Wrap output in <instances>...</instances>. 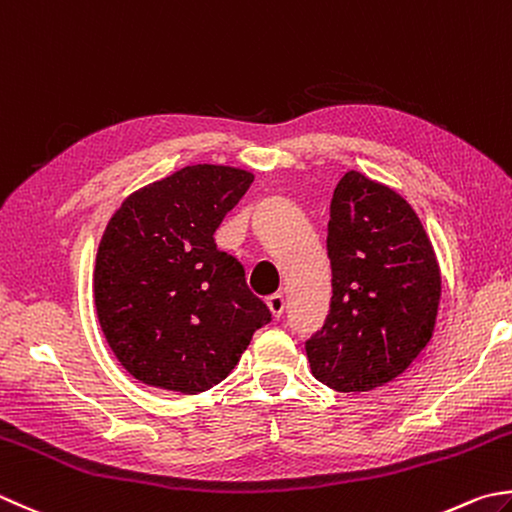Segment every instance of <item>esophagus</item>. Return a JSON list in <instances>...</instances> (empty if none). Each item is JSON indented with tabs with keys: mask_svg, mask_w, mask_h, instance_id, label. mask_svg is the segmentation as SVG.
I'll return each instance as SVG.
<instances>
[{
	"mask_svg": "<svg viewBox=\"0 0 512 512\" xmlns=\"http://www.w3.org/2000/svg\"><path fill=\"white\" fill-rule=\"evenodd\" d=\"M266 304H268V308H270V313H273L275 317H282V313H284V308H286V302H284V295H279V293H275V295H270V297L266 299Z\"/></svg>",
	"mask_w": 512,
	"mask_h": 512,
	"instance_id": "1",
	"label": "esophagus"
}]
</instances>
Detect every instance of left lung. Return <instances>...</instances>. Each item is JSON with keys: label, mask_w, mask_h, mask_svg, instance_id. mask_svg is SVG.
Wrapping results in <instances>:
<instances>
[{"label": "left lung", "mask_w": 512, "mask_h": 512, "mask_svg": "<svg viewBox=\"0 0 512 512\" xmlns=\"http://www.w3.org/2000/svg\"><path fill=\"white\" fill-rule=\"evenodd\" d=\"M326 246L333 297L306 342L310 370L339 393H368L402 375L433 337L439 264L406 199L357 170L335 188Z\"/></svg>", "instance_id": "8db88e82"}]
</instances>
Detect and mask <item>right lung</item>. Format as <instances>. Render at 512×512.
Returning a JSON list of instances; mask_svg holds the SVG:
<instances>
[{"mask_svg":"<svg viewBox=\"0 0 512 512\" xmlns=\"http://www.w3.org/2000/svg\"><path fill=\"white\" fill-rule=\"evenodd\" d=\"M253 173L197 164L139 188L110 217L97 250V317L130 375L197 395L235 368L270 310L215 230Z\"/></svg>","mask_w":512,"mask_h":512,"instance_id":"add662e5","label":"right lung"}]
</instances>
